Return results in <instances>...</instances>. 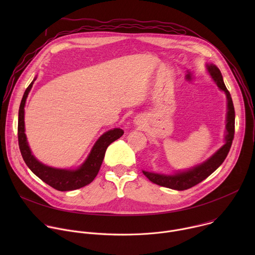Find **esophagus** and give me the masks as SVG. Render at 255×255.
<instances>
[{
    "mask_svg": "<svg viewBox=\"0 0 255 255\" xmlns=\"http://www.w3.org/2000/svg\"><path fill=\"white\" fill-rule=\"evenodd\" d=\"M134 124L138 127H143L145 124V118L143 116H137L134 119Z\"/></svg>",
    "mask_w": 255,
    "mask_h": 255,
    "instance_id": "esophagus-1",
    "label": "esophagus"
}]
</instances>
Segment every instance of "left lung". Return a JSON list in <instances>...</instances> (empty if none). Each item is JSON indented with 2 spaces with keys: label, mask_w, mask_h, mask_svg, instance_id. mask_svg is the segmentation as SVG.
I'll use <instances>...</instances> for the list:
<instances>
[{
  "label": "left lung",
  "mask_w": 255,
  "mask_h": 255,
  "mask_svg": "<svg viewBox=\"0 0 255 255\" xmlns=\"http://www.w3.org/2000/svg\"><path fill=\"white\" fill-rule=\"evenodd\" d=\"M207 71L209 72L212 80L216 83L217 87L225 93L227 99V114H226V130L224 136V144L218 149L214 154H212L208 159L202 163L196 164L195 166L185 169L177 170L174 173H158L153 171L142 170L144 175L146 176L152 183L165 187L175 191L188 190L196 185H198L210 174H212L218 167H219L225 160L232 145V140L234 138V127H235V111L230 93L228 92L220 69L213 63L206 64Z\"/></svg>",
  "instance_id": "1"
}]
</instances>
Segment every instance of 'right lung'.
Here are the masks:
<instances>
[{"instance_id":"obj_1","label":"right lung","mask_w":255,"mask_h":255,"mask_svg":"<svg viewBox=\"0 0 255 255\" xmlns=\"http://www.w3.org/2000/svg\"><path fill=\"white\" fill-rule=\"evenodd\" d=\"M37 78H34L32 83L26 89L21 104L19 108V116H18V141L19 148L22 154V157L27 164V166L31 169V171L37 175L40 179H42L45 184L49 185L53 189L61 192L74 191L81 189L95 179L97 176L100 167L102 165L103 159L105 157V153L107 147L112 142L120 138L124 131L120 128H114L105 132L103 135L99 137V139L95 142L91 152L89 153L86 160L77 168H57L46 165L36 158L30 149V146L27 141V137L25 134V104L27 97L32 89L34 82Z\"/></svg>"}]
</instances>
